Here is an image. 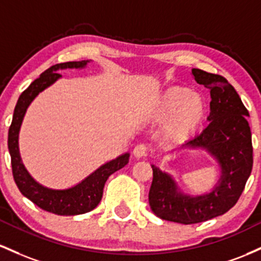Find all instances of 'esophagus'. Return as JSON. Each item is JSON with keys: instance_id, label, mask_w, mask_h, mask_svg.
<instances>
[{"instance_id": "34e87169", "label": "esophagus", "mask_w": 261, "mask_h": 261, "mask_svg": "<svg viewBox=\"0 0 261 261\" xmlns=\"http://www.w3.org/2000/svg\"><path fill=\"white\" fill-rule=\"evenodd\" d=\"M133 155L137 159H140V158L145 156L146 155V146L144 144H138L136 148L133 149Z\"/></svg>"}]
</instances>
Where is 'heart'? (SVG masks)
<instances>
[{
	"label": "heart",
	"instance_id": "1",
	"mask_svg": "<svg viewBox=\"0 0 261 261\" xmlns=\"http://www.w3.org/2000/svg\"><path fill=\"white\" fill-rule=\"evenodd\" d=\"M208 115V103L186 86H170L150 99L144 110L148 123H162L158 138L164 146H178L198 133Z\"/></svg>",
	"mask_w": 261,
	"mask_h": 261
}]
</instances>
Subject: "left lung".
Here are the masks:
<instances>
[{"label": "left lung", "instance_id": "obj_1", "mask_svg": "<svg viewBox=\"0 0 261 261\" xmlns=\"http://www.w3.org/2000/svg\"><path fill=\"white\" fill-rule=\"evenodd\" d=\"M196 83L210 90V124L182 149L204 151L217 164V182L208 192H184L169 172L153 169L149 204L156 217L181 224L208 221L228 212L241 197L253 168L249 112L234 87L221 75L192 69Z\"/></svg>", "mask_w": 261, "mask_h": 261}]
</instances>
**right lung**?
<instances>
[{
	"instance_id": "right-lung-1",
	"label": "right lung",
	"mask_w": 261,
	"mask_h": 261,
	"mask_svg": "<svg viewBox=\"0 0 261 261\" xmlns=\"http://www.w3.org/2000/svg\"><path fill=\"white\" fill-rule=\"evenodd\" d=\"M90 63L91 60L69 61V63L57 64L45 70L19 96L14 107L12 124L8 130V150H10L11 160H12L13 178L19 191L42 210L59 216L84 215L96 208L103 195V187L107 178L117 170L124 168L129 163L130 154H121L116 159L102 164L98 169H96L89 176L74 186L67 187V189H50L38 182L36 178L29 174L22 162L18 140L20 127H22L28 107L40 92L61 79V75L59 74L60 70H81L85 69Z\"/></svg>"
}]
</instances>
